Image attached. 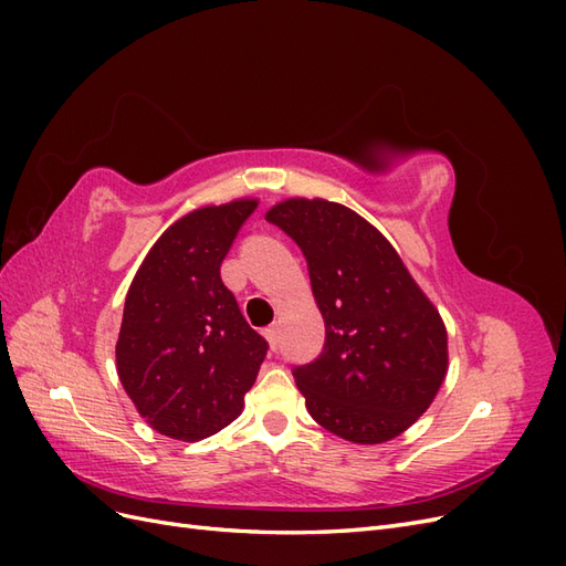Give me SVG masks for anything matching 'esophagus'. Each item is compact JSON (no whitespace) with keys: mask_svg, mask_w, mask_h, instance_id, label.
<instances>
[{"mask_svg":"<svg viewBox=\"0 0 566 566\" xmlns=\"http://www.w3.org/2000/svg\"><path fill=\"white\" fill-rule=\"evenodd\" d=\"M264 337L269 339V347L276 352L279 349V328H276V325H271V328H266Z\"/></svg>","mask_w":566,"mask_h":566,"instance_id":"34e87169","label":"esophagus"}]
</instances>
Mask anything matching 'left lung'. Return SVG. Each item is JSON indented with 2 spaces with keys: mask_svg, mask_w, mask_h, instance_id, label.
Returning a JSON list of instances; mask_svg holds the SVG:
<instances>
[{
  "mask_svg": "<svg viewBox=\"0 0 566 566\" xmlns=\"http://www.w3.org/2000/svg\"><path fill=\"white\" fill-rule=\"evenodd\" d=\"M310 266L325 323L312 364L293 375L306 410L354 443L408 430L447 378V328L387 238L345 205L290 198L266 212Z\"/></svg>",
  "mask_w": 566,
  "mask_h": 566,
  "instance_id": "8db88e82",
  "label": "left lung"
}]
</instances>
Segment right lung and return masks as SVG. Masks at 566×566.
<instances>
[{
	"label": "right lung",
	"mask_w": 566,
	"mask_h": 566,
	"mask_svg": "<svg viewBox=\"0 0 566 566\" xmlns=\"http://www.w3.org/2000/svg\"><path fill=\"white\" fill-rule=\"evenodd\" d=\"M254 200L200 208L169 227L136 271L117 337V375L146 422L198 441L243 410L269 342L243 318L219 266Z\"/></svg>",
	"instance_id": "add662e5"
}]
</instances>
